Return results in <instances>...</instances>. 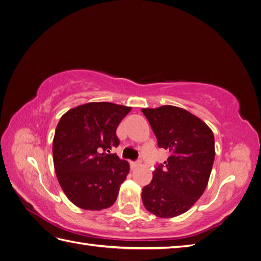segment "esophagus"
<instances>
[{"label": "esophagus", "mask_w": 261, "mask_h": 261, "mask_svg": "<svg viewBox=\"0 0 261 261\" xmlns=\"http://www.w3.org/2000/svg\"><path fill=\"white\" fill-rule=\"evenodd\" d=\"M140 163H141V161H140V160H137V161L130 162V167H132L133 169H134V168H137V167H139Z\"/></svg>", "instance_id": "1"}]
</instances>
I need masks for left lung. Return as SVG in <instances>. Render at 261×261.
<instances>
[{
  "label": "left lung",
  "instance_id": "obj_1",
  "mask_svg": "<svg viewBox=\"0 0 261 261\" xmlns=\"http://www.w3.org/2000/svg\"><path fill=\"white\" fill-rule=\"evenodd\" d=\"M141 112L158 146L170 153L143 188L144 206L160 218L179 216L193 207L208 185L216 155L215 136L207 124L184 109L163 106Z\"/></svg>",
  "mask_w": 261,
  "mask_h": 261
}]
</instances>
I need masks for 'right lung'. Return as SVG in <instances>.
Wrapping results in <instances>:
<instances>
[{"label": "right lung", "mask_w": 261, "mask_h": 261, "mask_svg": "<svg viewBox=\"0 0 261 261\" xmlns=\"http://www.w3.org/2000/svg\"><path fill=\"white\" fill-rule=\"evenodd\" d=\"M130 110L90 102L61 117L53 139L54 169L62 189L77 207L102 210L115 202L129 164L110 150L120 145L116 128Z\"/></svg>", "instance_id": "1"}]
</instances>
